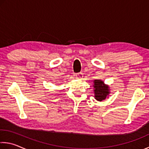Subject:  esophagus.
<instances>
[{
  "mask_svg": "<svg viewBox=\"0 0 149 149\" xmlns=\"http://www.w3.org/2000/svg\"><path fill=\"white\" fill-rule=\"evenodd\" d=\"M75 76H76L77 79H82V77H83V74L82 73H77L75 74Z\"/></svg>",
  "mask_w": 149,
  "mask_h": 149,
  "instance_id": "esophagus-1",
  "label": "esophagus"
}]
</instances>
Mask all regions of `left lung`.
I'll use <instances>...</instances> for the list:
<instances>
[{"instance_id":"8db88e82","label":"left lung","mask_w":149,"mask_h":149,"mask_svg":"<svg viewBox=\"0 0 149 149\" xmlns=\"http://www.w3.org/2000/svg\"><path fill=\"white\" fill-rule=\"evenodd\" d=\"M94 93L95 97L97 101L105 100L109 93V87L104 84L101 80L96 79L94 81Z\"/></svg>"}]
</instances>
